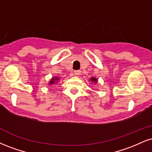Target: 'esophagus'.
<instances>
[{"mask_svg": "<svg viewBox=\"0 0 152 152\" xmlns=\"http://www.w3.org/2000/svg\"><path fill=\"white\" fill-rule=\"evenodd\" d=\"M80 73H81V71H75L74 74L75 75V76H79Z\"/></svg>", "mask_w": 152, "mask_h": 152, "instance_id": "esophagus-1", "label": "esophagus"}]
</instances>
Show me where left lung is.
<instances>
[{"mask_svg": "<svg viewBox=\"0 0 152 152\" xmlns=\"http://www.w3.org/2000/svg\"><path fill=\"white\" fill-rule=\"evenodd\" d=\"M89 81H91V83H93L94 84H97V83H98V78H95V77H91L90 79H89Z\"/></svg>", "mask_w": 152, "mask_h": 152, "instance_id": "left-lung-1", "label": "left lung"}]
</instances>
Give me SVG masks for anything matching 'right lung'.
Listing matches in <instances>:
<instances>
[{
    "mask_svg": "<svg viewBox=\"0 0 152 152\" xmlns=\"http://www.w3.org/2000/svg\"><path fill=\"white\" fill-rule=\"evenodd\" d=\"M60 78L59 77H58V76H54V77H52L51 78L50 81H49V86H52L54 85V83H57L58 81H60Z\"/></svg>",
    "mask_w": 152,
    "mask_h": 152,
    "instance_id": "right-lung-1",
    "label": "right lung"
}]
</instances>
